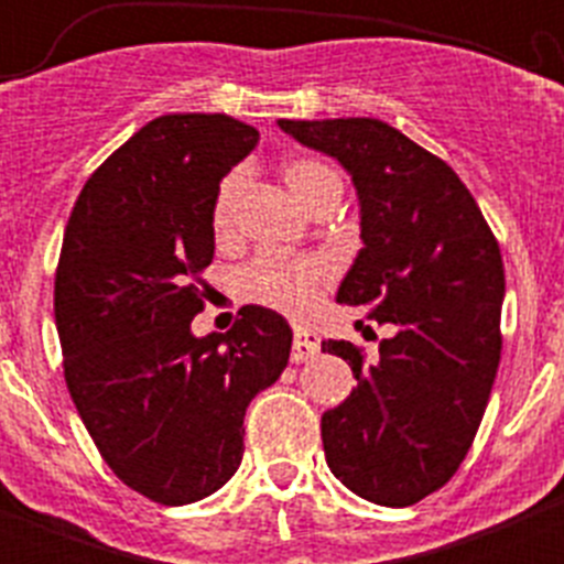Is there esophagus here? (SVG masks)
I'll list each match as a JSON object with an SVG mask.
<instances>
[{
    "instance_id": "obj_1",
    "label": "esophagus",
    "mask_w": 564,
    "mask_h": 564,
    "mask_svg": "<svg viewBox=\"0 0 564 564\" xmlns=\"http://www.w3.org/2000/svg\"><path fill=\"white\" fill-rule=\"evenodd\" d=\"M318 351V335L311 333L308 327H294V344H292V362H305L316 357Z\"/></svg>"
}]
</instances>
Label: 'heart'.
Segmentation results:
<instances>
[{"label": "heart", "mask_w": 564, "mask_h": 564, "mask_svg": "<svg viewBox=\"0 0 564 564\" xmlns=\"http://www.w3.org/2000/svg\"><path fill=\"white\" fill-rule=\"evenodd\" d=\"M283 180L292 187L294 196L305 207H316L329 193H340V176L333 166L316 161V158H292L283 163ZM246 191V172L231 169L220 180L215 191L213 209H209V224L218 240H226L235 231L237 204ZM335 278V267L327 256L305 253V256H283L264 250L256 259H250L237 275L242 297L250 303H259L264 308L281 311V314H308L318 303V294L324 292Z\"/></svg>", "instance_id": "obj_1"}]
</instances>
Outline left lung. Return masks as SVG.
Returning a JSON list of instances; mask_svg holds the SVG:
<instances>
[{
    "mask_svg": "<svg viewBox=\"0 0 564 564\" xmlns=\"http://www.w3.org/2000/svg\"><path fill=\"white\" fill-rule=\"evenodd\" d=\"M278 124L355 180L366 248L338 303L398 327L371 366L349 340L322 344L357 379L324 412V458L357 497L406 508L456 475L480 429L502 355L499 242L458 174L382 119Z\"/></svg>",
    "mask_w": 564,
    "mask_h": 564,
    "instance_id": "8db88e82",
    "label": "left lung"
}]
</instances>
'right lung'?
<instances>
[{
	"label": "right lung",
	"instance_id": "1",
	"mask_svg": "<svg viewBox=\"0 0 564 564\" xmlns=\"http://www.w3.org/2000/svg\"><path fill=\"white\" fill-rule=\"evenodd\" d=\"M259 144L229 113H166L78 193L54 278L62 368L108 469L158 505H191L240 466L242 420L283 373L292 329L246 305L193 338L213 264L215 191Z\"/></svg>",
	"mask_w": 564,
	"mask_h": 564
}]
</instances>
